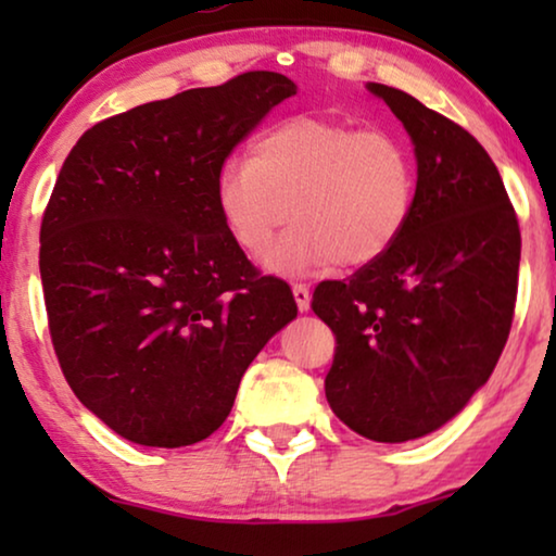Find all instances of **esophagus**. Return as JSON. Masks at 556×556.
Masks as SVG:
<instances>
[{
    "mask_svg": "<svg viewBox=\"0 0 556 556\" xmlns=\"http://www.w3.org/2000/svg\"><path fill=\"white\" fill-rule=\"evenodd\" d=\"M293 299L295 303H299L301 311H308L311 306V291L306 283H293Z\"/></svg>",
    "mask_w": 556,
    "mask_h": 556,
    "instance_id": "obj_1",
    "label": "esophagus"
}]
</instances>
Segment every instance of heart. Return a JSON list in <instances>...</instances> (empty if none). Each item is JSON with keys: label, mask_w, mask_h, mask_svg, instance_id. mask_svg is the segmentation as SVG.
<instances>
[{"label": "heart", "mask_w": 556, "mask_h": 556, "mask_svg": "<svg viewBox=\"0 0 556 556\" xmlns=\"http://www.w3.org/2000/svg\"><path fill=\"white\" fill-rule=\"evenodd\" d=\"M417 174L409 149L382 128L293 116L261 131L250 156H227L215 197L232 240L261 257L288 219L270 265L301 273L382 257L413 217Z\"/></svg>", "instance_id": "b5f03b06"}]
</instances>
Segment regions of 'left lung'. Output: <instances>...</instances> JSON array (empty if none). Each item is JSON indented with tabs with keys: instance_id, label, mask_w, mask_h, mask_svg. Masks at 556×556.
Instances as JSON below:
<instances>
[{
	"instance_id": "obj_1",
	"label": "left lung",
	"mask_w": 556,
	"mask_h": 556,
	"mask_svg": "<svg viewBox=\"0 0 556 556\" xmlns=\"http://www.w3.org/2000/svg\"><path fill=\"white\" fill-rule=\"evenodd\" d=\"M369 90L417 156L413 217L382 257L316 286L337 349L326 400L377 443L438 430L489 382L514 321L521 232L496 164L455 121L405 90Z\"/></svg>"
}]
</instances>
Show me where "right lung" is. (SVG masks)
I'll return each mask as SVG.
<instances>
[{
    "instance_id": "add662e5",
    "label": "right lung",
    "mask_w": 556,
    "mask_h": 556,
    "mask_svg": "<svg viewBox=\"0 0 556 556\" xmlns=\"http://www.w3.org/2000/svg\"><path fill=\"white\" fill-rule=\"evenodd\" d=\"M250 71L136 105L67 154L40 227V276L60 369L121 438L192 445L230 415L240 379L299 314L227 232L219 164L283 98Z\"/></svg>"
}]
</instances>
